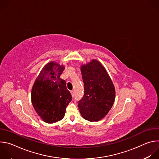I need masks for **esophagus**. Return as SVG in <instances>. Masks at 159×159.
<instances>
[{"mask_svg": "<svg viewBox=\"0 0 159 159\" xmlns=\"http://www.w3.org/2000/svg\"><path fill=\"white\" fill-rule=\"evenodd\" d=\"M71 94H72V98H74V96H75V93H74V91H71Z\"/></svg>", "mask_w": 159, "mask_h": 159, "instance_id": "34e87169", "label": "esophagus"}]
</instances>
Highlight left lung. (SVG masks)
I'll return each mask as SVG.
<instances>
[{
	"instance_id": "left-lung-1",
	"label": "left lung",
	"mask_w": 159,
	"mask_h": 159,
	"mask_svg": "<svg viewBox=\"0 0 159 159\" xmlns=\"http://www.w3.org/2000/svg\"><path fill=\"white\" fill-rule=\"evenodd\" d=\"M84 94L78 102L82 117L98 121L107 114L115 99V89L102 65L93 60L81 66Z\"/></svg>"
}]
</instances>
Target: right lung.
<instances>
[{"label": "right lung", "instance_id": "obj_1", "mask_svg": "<svg viewBox=\"0 0 159 159\" xmlns=\"http://www.w3.org/2000/svg\"><path fill=\"white\" fill-rule=\"evenodd\" d=\"M63 65L51 61L44 66L31 90V102L40 118L47 123L60 121L72 101L66 82L60 78Z\"/></svg>", "mask_w": 159, "mask_h": 159}]
</instances>
